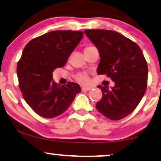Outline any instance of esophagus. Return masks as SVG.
Instances as JSON below:
<instances>
[{"instance_id": "1", "label": "esophagus", "mask_w": 161, "mask_h": 161, "mask_svg": "<svg viewBox=\"0 0 161 161\" xmlns=\"http://www.w3.org/2000/svg\"><path fill=\"white\" fill-rule=\"evenodd\" d=\"M92 88V87L91 86H82V91H89Z\"/></svg>"}]
</instances>
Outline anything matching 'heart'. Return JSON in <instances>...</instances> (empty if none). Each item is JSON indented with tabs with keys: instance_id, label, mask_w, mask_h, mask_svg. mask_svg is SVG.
I'll list each match as a JSON object with an SVG mask.
<instances>
[{
	"instance_id": "b5f03b06",
	"label": "heart",
	"mask_w": 161,
	"mask_h": 161,
	"mask_svg": "<svg viewBox=\"0 0 161 161\" xmlns=\"http://www.w3.org/2000/svg\"><path fill=\"white\" fill-rule=\"evenodd\" d=\"M92 47V46H88V47H86V48H88V47ZM75 78L77 81H79V82H80L82 83H86L89 81L88 75L86 73H79L76 75H75Z\"/></svg>"
}]
</instances>
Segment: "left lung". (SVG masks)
Wrapping results in <instances>:
<instances>
[{
    "label": "left lung",
    "instance_id": "left-lung-1",
    "mask_svg": "<svg viewBox=\"0 0 161 161\" xmlns=\"http://www.w3.org/2000/svg\"><path fill=\"white\" fill-rule=\"evenodd\" d=\"M85 33L99 51L97 74L106 75L115 82L111 89L97 86L102 97L96 108L111 120L123 119L133 111L145 95L147 61L137 44L115 31L87 29Z\"/></svg>",
    "mask_w": 161,
    "mask_h": 161
}]
</instances>
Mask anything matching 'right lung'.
<instances>
[{
  "label": "right lung",
  "instance_id": "add662e5",
  "mask_svg": "<svg viewBox=\"0 0 161 161\" xmlns=\"http://www.w3.org/2000/svg\"><path fill=\"white\" fill-rule=\"evenodd\" d=\"M83 35L80 31H52L33 38L24 47L16 67L19 87L25 102L42 117L62 114L81 92L77 83H55L52 73L65 65Z\"/></svg>",
  "mask_w": 161,
  "mask_h": 161
}]
</instances>
